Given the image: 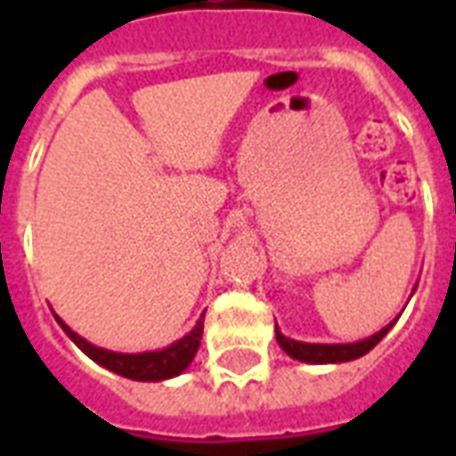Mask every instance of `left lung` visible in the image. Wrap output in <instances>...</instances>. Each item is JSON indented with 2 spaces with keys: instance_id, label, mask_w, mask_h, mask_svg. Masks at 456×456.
<instances>
[{
  "instance_id": "obj_1",
  "label": "left lung",
  "mask_w": 456,
  "mask_h": 456,
  "mask_svg": "<svg viewBox=\"0 0 456 456\" xmlns=\"http://www.w3.org/2000/svg\"><path fill=\"white\" fill-rule=\"evenodd\" d=\"M395 322L397 317L390 324L383 326L379 333H374V336H369L364 340H357V343H303V340H293L289 336H284V333L279 331V326H274V333H277V343L281 346V350L289 357H293V360L307 362V364H340V362L357 360L362 354H367L393 329Z\"/></svg>"
}]
</instances>
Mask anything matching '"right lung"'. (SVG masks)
<instances>
[{"label":"right lung","mask_w":456,"mask_h":456,"mask_svg":"<svg viewBox=\"0 0 456 456\" xmlns=\"http://www.w3.org/2000/svg\"><path fill=\"white\" fill-rule=\"evenodd\" d=\"M53 317H56L61 329L66 331L68 338L73 340L75 346L80 347L89 360H94L103 369H109V371H113L118 376H125V379H132V381H167V379H175V376L182 374L191 364L193 354H196V350L200 346V338H203V317H206V312L200 314L196 326L186 333L184 338L175 340L172 346L163 347V350H151V353L137 354L113 353V350L94 346V343L82 338L80 333H75L56 312H53Z\"/></svg>","instance_id":"add662e5"}]
</instances>
